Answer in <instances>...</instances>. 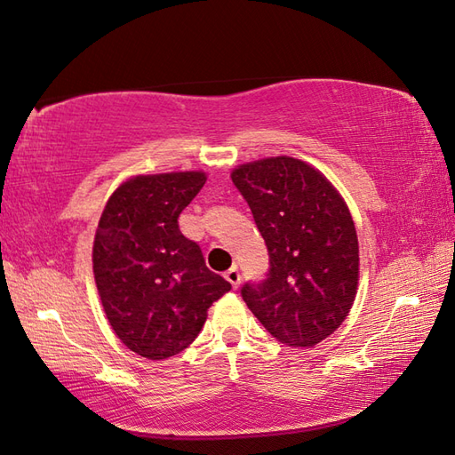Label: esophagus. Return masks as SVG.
I'll return each mask as SVG.
<instances>
[{"label":"esophagus","instance_id":"obj_1","mask_svg":"<svg viewBox=\"0 0 455 455\" xmlns=\"http://www.w3.org/2000/svg\"><path fill=\"white\" fill-rule=\"evenodd\" d=\"M224 276H226V280H228L229 284L234 286V288H237V286H239V282H241V275H239V270H237L235 267H234V268H229Z\"/></svg>","mask_w":455,"mask_h":455}]
</instances>
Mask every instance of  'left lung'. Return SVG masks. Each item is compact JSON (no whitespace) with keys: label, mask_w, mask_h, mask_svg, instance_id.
Returning <instances> with one entry per match:
<instances>
[{"label":"left lung","mask_w":455,"mask_h":455,"mask_svg":"<svg viewBox=\"0 0 455 455\" xmlns=\"http://www.w3.org/2000/svg\"><path fill=\"white\" fill-rule=\"evenodd\" d=\"M231 180L251 208L268 249V272L241 288L247 307L290 347L327 339L352 307L358 237L337 188L294 157L239 165Z\"/></svg>","instance_id":"8db88e82"}]
</instances>
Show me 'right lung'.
<instances>
[{
  "label": "right lung",
  "instance_id": "obj_1",
  "mask_svg": "<svg viewBox=\"0 0 455 455\" xmlns=\"http://www.w3.org/2000/svg\"><path fill=\"white\" fill-rule=\"evenodd\" d=\"M206 183L200 171L140 175L120 185L99 220L93 272L110 327L136 355L183 352L208 307L231 290L212 272L179 216Z\"/></svg>",
  "mask_w": 455,
  "mask_h": 455
}]
</instances>
